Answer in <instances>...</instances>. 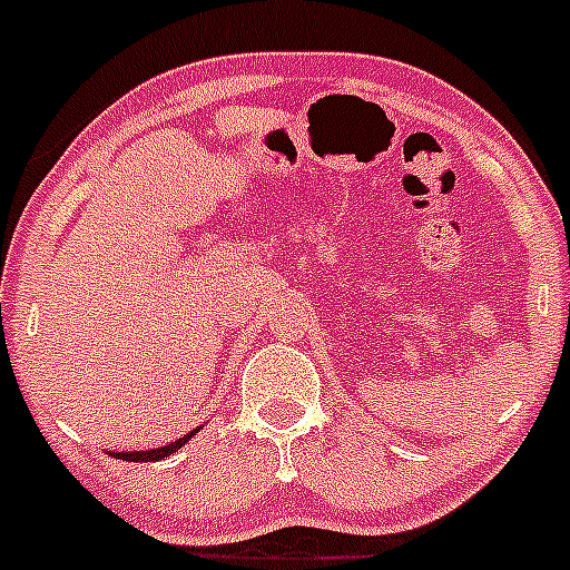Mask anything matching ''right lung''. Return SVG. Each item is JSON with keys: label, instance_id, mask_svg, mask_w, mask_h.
Returning a JSON list of instances; mask_svg holds the SVG:
<instances>
[{"label": "right lung", "instance_id": "obj_1", "mask_svg": "<svg viewBox=\"0 0 570 570\" xmlns=\"http://www.w3.org/2000/svg\"><path fill=\"white\" fill-rule=\"evenodd\" d=\"M197 431L199 428H195V431L191 433H186V436H180V439H175L173 444H167V448H156V450H134V453H107L109 455H115V459H122V461H137V463H148V461H161V459H167V455H173L175 450H180L184 448L186 442H189L191 436H197Z\"/></svg>", "mask_w": 570, "mask_h": 570}]
</instances>
